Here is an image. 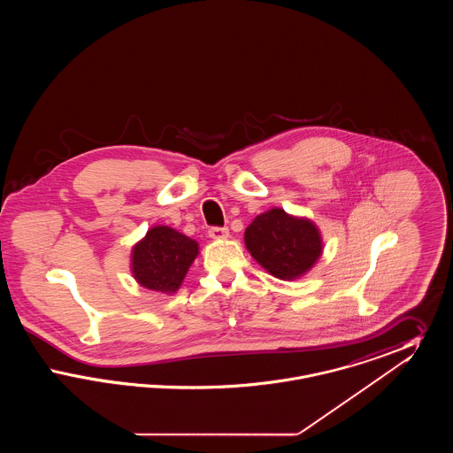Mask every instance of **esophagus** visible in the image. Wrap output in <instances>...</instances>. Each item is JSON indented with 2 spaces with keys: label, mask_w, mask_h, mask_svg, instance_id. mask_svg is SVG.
I'll return each instance as SVG.
<instances>
[{
  "label": "esophagus",
  "mask_w": 453,
  "mask_h": 453,
  "mask_svg": "<svg viewBox=\"0 0 453 453\" xmlns=\"http://www.w3.org/2000/svg\"><path fill=\"white\" fill-rule=\"evenodd\" d=\"M209 236L212 237V239H226V237H229V229L214 226V227L209 229Z\"/></svg>",
  "instance_id": "esophagus-1"
}]
</instances>
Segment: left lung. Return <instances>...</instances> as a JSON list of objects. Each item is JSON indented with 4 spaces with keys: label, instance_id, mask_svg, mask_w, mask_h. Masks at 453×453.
I'll use <instances>...</instances> for the list:
<instances>
[{
    "label": "left lung",
    "instance_id": "1",
    "mask_svg": "<svg viewBox=\"0 0 453 453\" xmlns=\"http://www.w3.org/2000/svg\"><path fill=\"white\" fill-rule=\"evenodd\" d=\"M248 251L259 265L280 280L303 275L323 253L318 227L307 220L272 209L257 217L244 233Z\"/></svg>",
    "mask_w": 453,
    "mask_h": 453
}]
</instances>
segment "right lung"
Returning a JSON list of instances; mask_svg holds the SVG:
<instances>
[{
    "instance_id": "right-lung-1",
    "label": "right lung",
    "mask_w": 453,
    "mask_h": 453,
    "mask_svg": "<svg viewBox=\"0 0 453 453\" xmlns=\"http://www.w3.org/2000/svg\"><path fill=\"white\" fill-rule=\"evenodd\" d=\"M198 244L168 226H156L132 250V273L142 287L173 294L180 288Z\"/></svg>"
}]
</instances>
